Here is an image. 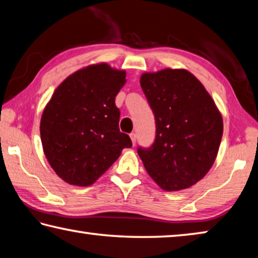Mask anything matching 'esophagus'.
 Returning <instances> with one entry per match:
<instances>
[{
	"label": "esophagus",
	"instance_id": "1",
	"mask_svg": "<svg viewBox=\"0 0 258 258\" xmlns=\"http://www.w3.org/2000/svg\"><path fill=\"white\" fill-rule=\"evenodd\" d=\"M130 138H131V140H132L133 146H135V143H137V134H135V133H131V134H130Z\"/></svg>",
	"mask_w": 258,
	"mask_h": 258
}]
</instances>
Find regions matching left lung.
Here are the masks:
<instances>
[{"label":"left lung","mask_w":258,"mask_h":258,"mask_svg":"<svg viewBox=\"0 0 258 258\" xmlns=\"http://www.w3.org/2000/svg\"><path fill=\"white\" fill-rule=\"evenodd\" d=\"M140 84L156 120L154 143L138 147L148 174L166 191L196 184L211 169L221 145L223 120L215 102L184 69L143 74Z\"/></svg>","instance_id":"obj_1"}]
</instances>
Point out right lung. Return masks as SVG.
Wrapping results in <instances>:
<instances>
[{"label": "right lung", "mask_w": 258, "mask_h": 258, "mask_svg": "<svg viewBox=\"0 0 258 258\" xmlns=\"http://www.w3.org/2000/svg\"><path fill=\"white\" fill-rule=\"evenodd\" d=\"M126 73L107 63L74 73L56 87L41 119V140L47 161L69 184L94 183L132 147L118 127L117 93Z\"/></svg>", "instance_id": "right-lung-1"}]
</instances>
